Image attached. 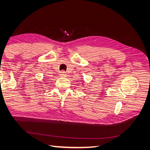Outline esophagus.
<instances>
[{
    "label": "esophagus",
    "mask_w": 150,
    "mask_h": 150,
    "mask_svg": "<svg viewBox=\"0 0 150 150\" xmlns=\"http://www.w3.org/2000/svg\"><path fill=\"white\" fill-rule=\"evenodd\" d=\"M60 76H61V77H65L66 76V72H64V71H61V72H60Z\"/></svg>",
    "instance_id": "obj_1"
}]
</instances>
